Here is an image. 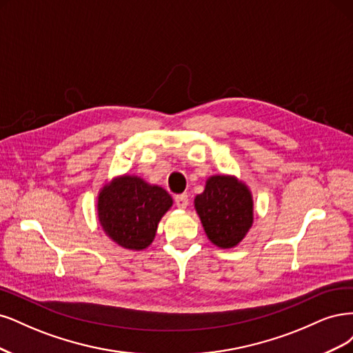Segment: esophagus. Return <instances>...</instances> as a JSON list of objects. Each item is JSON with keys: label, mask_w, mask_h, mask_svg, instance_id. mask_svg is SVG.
Returning a JSON list of instances; mask_svg holds the SVG:
<instances>
[{"label": "esophagus", "mask_w": 353, "mask_h": 353, "mask_svg": "<svg viewBox=\"0 0 353 353\" xmlns=\"http://www.w3.org/2000/svg\"><path fill=\"white\" fill-rule=\"evenodd\" d=\"M174 202H176L177 208L185 210L188 207V203H189V196L186 195V193H181V195L174 196Z\"/></svg>", "instance_id": "esophagus-1"}]
</instances>
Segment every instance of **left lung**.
Wrapping results in <instances>:
<instances>
[{"label": "left lung", "instance_id": "1", "mask_svg": "<svg viewBox=\"0 0 353 353\" xmlns=\"http://www.w3.org/2000/svg\"><path fill=\"white\" fill-rule=\"evenodd\" d=\"M195 210L208 239L221 249L234 248L254 223L251 190L233 176H211Z\"/></svg>", "mask_w": 353, "mask_h": 353}]
</instances>
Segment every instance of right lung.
Segmentation results:
<instances>
[{
    "instance_id": "obj_1",
    "label": "right lung",
    "mask_w": 353,
    "mask_h": 353,
    "mask_svg": "<svg viewBox=\"0 0 353 353\" xmlns=\"http://www.w3.org/2000/svg\"><path fill=\"white\" fill-rule=\"evenodd\" d=\"M173 199L157 185L138 176H121L107 183L98 195V220L117 245L142 251L155 237L158 223L172 208Z\"/></svg>"
}]
</instances>
